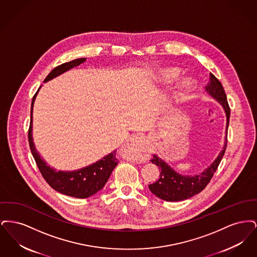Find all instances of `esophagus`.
<instances>
[{
    "label": "esophagus",
    "instance_id": "esophagus-1",
    "mask_svg": "<svg viewBox=\"0 0 257 257\" xmlns=\"http://www.w3.org/2000/svg\"><path fill=\"white\" fill-rule=\"evenodd\" d=\"M145 146V140L143 137L139 135H134L129 138L127 143L124 146V149L131 152L132 158L138 159L140 158V152L142 151V148Z\"/></svg>",
    "mask_w": 257,
    "mask_h": 257
}]
</instances>
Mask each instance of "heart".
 Returning <instances> with one entry per match:
<instances>
[{
  "label": "heart",
  "instance_id": "obj_1",
  "mask_svg": "<svg viewBox=\"0 0 257 257\" xmlns=\"http://www.w3.org/2000/svg\"><path fill=\"white\" fill-rule=\"evenodd\" d=\"M179 75H180V71L178 68L169 67V68L162 69L157 76L162 84L170 85L174 83L175 81H177V79L179 78ZM194 87H195V84L193 80L191 79L184 80L180 84V86H178V89L176 91V97L183 98L187 96L189 93L193 91Z\"/></svg>",
  "mask_w": 257,
  "mask_h": 257
}]
</instances>
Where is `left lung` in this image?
<instances>
[{
    "label": "left lung",
    "instance_id": "left-lung-1",
    "mask_svg": "<svg viewBox=\"0 0 257 257\" xmlns=\"http://www.w3.org/2000/svg\"><path fill=\"white\" fill-rule=\"evenodd\" d=\"M205 89L213 98L219 101L226 113V141L225 146L223 147L222 151L220 152L218 158L215 160L212 165L200 174L195 176L190 175H181L173 171L171 167L164 161L160 159L157 155H153L152 159L150 160L151 163L156 165L159 168V179L150 184L149 190L158 196L161 199L166 201H180L192 196H196L200 193L202 190L205 189L210 180L212 179L214 173L217 171L220 161L222 159L227 144V129L229 125V117H230V108L227 102L226 94L220 81L213 75L210 74V81L208 82Z\"/></svg>",
    "mask_w": 257,
    "mask_h": 257
}]
</instances>
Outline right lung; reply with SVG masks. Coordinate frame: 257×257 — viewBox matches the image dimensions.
I'll list each match as a JSON object with an SVG mask.
<instances>
[{
    "mask_svg": "<svg viewBox=\"0 0 257 257\" xmlns=\"http://www.w3.org/2000/svg\"><path fill=\"white\" fill-rule=\"evenodd\" d=\"M86 58L77 59L69 62L62 63L61 65L55 67L45 78L44 82L50 81L51 79L61 75V74L78 66L79 64L86 61ZM39 90V88H38ZM34 95L31 107V123L28 131L29 145L31 152L37 163V168L42 174L43 178L50 186L56 190L57 192L61 193L66 196H73L78 198H86L93 196L98 191H100L105 184L107 183L110 177L111 171L118 164V160L116 158V150L112 151L109 155L104 157L103 159L98 161L96 163L81 169L79 171H57L49 166L46 165L44 160L40 157L35 147L32 130H33V108L35 99L37 97V92Z\"/></svg>",
    "mask_w": 257,
    "mask_h": 257,
    "instance_id": "add662e5",
    "label": "right lung"
}]
</instances>
